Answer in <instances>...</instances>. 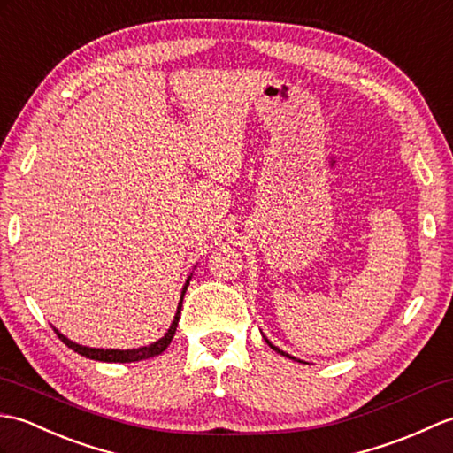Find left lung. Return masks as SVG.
I'll return each mask as SVG.
<instances>
[{
	"mask_svg": "<svg viewBox=\"0 0 453 453\" xmlns=\"http://www.w3.org/2000/svg\"><path fill=\"white\" fill-rule=\"evenodd\" d=\"M265 341H267V339H265ZM267 343H269V341H267ZM269 347H271V349H273V350H277V353H280V355H283V357H288V358H295V357H290V355L283 353V350H280V349H277L275 345H271V343H269Z\"/></svg>",
	"mask_w": 453,
	"mask_h": 453,
	"instance_id": "left-lung-1",
	"label": "left lung"
}]
</instances>
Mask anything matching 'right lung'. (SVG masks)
<instances>
[{"label":"right lung","mask_w":453,"mask_h":453,"mask_svg":"<svg viewBox=\"0 0 453 453\" xmlns=\"http://www.w3.org/2000/svg\"><path fill=\"white\" fill-rule=\"evenodd\" d=\"M189 279L188 277L186 285L182 288V296H180V303H178V310H176V316L173 319V324H170L168 331L165 334V337H160L155 343H150L149 347H139V349H126V350H119V349H90V347H83V345H77L73 343L72 339H67L65 335L59 334V331L54 327L56 335L64 341V343L79 353L81 357H87L90 360H103V363H137V360H145L150 357H157L160 353H165L166 347L170 345V341H173L174 334H176V327H178V319H180V310H182V300L186 295V288L189 285Z\"/></svg>","instance_id":"obj_1"}]
</instances>
